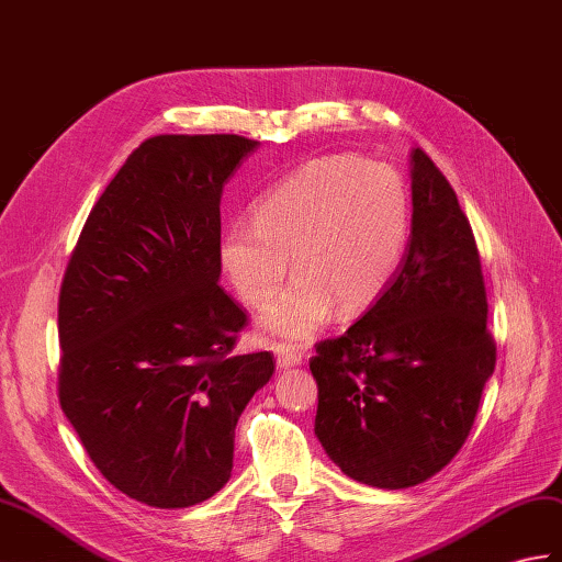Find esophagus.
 <instances>
[{"label":"esophagus","instance_id":"1","mask_svg":"<svg viewBox=\"0 0 562 562\" xmlns=\"http://www.w3.org/2000/svg\"><path fill=\"white\" fill-rule=\"evenodd\" d=\"M276 363H278V369H292V367H299V363H302V355H299L294 347L278 345Z\"/></svg>","mask_w":562,"mask_h":562}]
</instances>
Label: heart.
<instances>
[{
  "label": "heart",
  "instance_id": "heart-1",
  "mask_svg": "<svg viewBox=\"0 0 562 562\" xmlns=\"http://www.w3.org/2000/svg\"><path fill=\"white\" fill-rule=\"evenodd\" d=\"M409 237V191L400 172L357 155H325L302 165L220 239V266L251 308L290 290L260 328L272 340L302 345L333 306L351 316L369 308L393 280Z\"/></svg>",
  "mask_w": 562,
  "mask_h": 562
}]
</instances>
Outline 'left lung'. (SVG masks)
I'll list each match as a JSON object with an SVG mask.
<instances>
[{"mask_svg":"<svg viewBox=\"0 0 562 562\" xmlns=\"http://www.w3.org/2000/svg\"><path fill=\"white\" fill-rule=\"evenodd\" d=\"M412 207L393 282L308 361L323 450L349 479L387 491L422 484L460 452L495 369L474 234L422 148L412 150Z\"/></svg>","mask_w":562,"mask_h":562,"instance_id":"1","label":"left lung"}]
</instances>
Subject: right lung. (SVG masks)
I'll list each match as a JSON object with an SVG mask.
<instances>
[{
    "mask_svg": "<svg viewBox=\"0 0 562 562\" xmlns=\"http://www.w3.org/2000/svg\"><path fill=\"white\" fill-rule=\"evenodd\" d=\"M258 140L153 136L90 211L59 292V404L128 498L191 507L232 476L234 428L276 361L217 284L220 199Z\"/></svg>",
    "mask_w": 562,
    "mask_h": 562,
    "instance_id": "add662e5",
    "label": "right lung"
}]
</instances>
